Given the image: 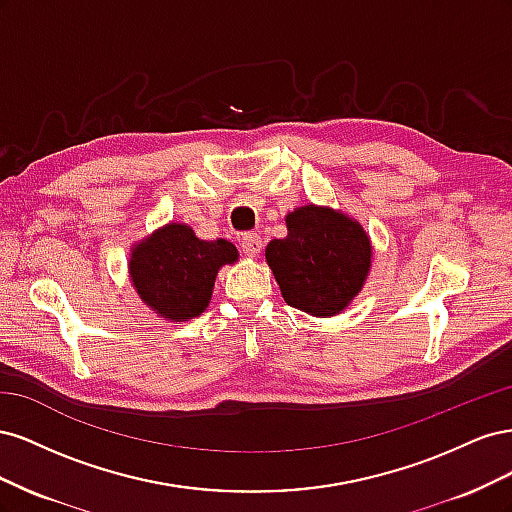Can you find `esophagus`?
Segmentation results:
<instances>
[{
  "label": "esophagus",
  "instance_id": "1",
  "mask_svg": "<svg viewBox=\"0 0 512 512\" xmlns=\"http://www.w3.org/2000/svg\"><path fill=\"white\" fill-rule=\"evenodd\" d=\"M262 247H265V243H262L260 235H256V232H245L241 237V250L247 256H258L262 252Z\"/></svg>",
  "mask_w": 512,
  "mask_h": 512
}]
</instances>
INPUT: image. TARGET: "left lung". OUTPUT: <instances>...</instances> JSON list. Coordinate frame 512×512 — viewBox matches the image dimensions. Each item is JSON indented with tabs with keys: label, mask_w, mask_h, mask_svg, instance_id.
I'll use <instances>...</instances> for the list:
<instances>
[{
	"label": "left lung",
	"mask_w": 512,
	"mask_h": 512,
	"mask_svg": "<svg viewBox=\"0 0 512 512\" xmlns=\"http://www.w3.org/2000/svg\"><path fill=\"white\" fill-rule=\"evenodd\" d=\"M286 228L265 250L284 301L316 318L342 314L371 271L365 228L344 211L312 203L286 213Z\"/></svg>",
	"instance_id": "8db88e82"
}]
</instances>
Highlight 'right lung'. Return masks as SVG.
Returning <instances> with one entry per match:
<instances>
[{
  "instance_id": "right-lung-1",
  "label": "right lung",
  "mask_w": 512,
  "mask_h": 512,
  "mask_svg": "<svg viewBox=\"0 0 512 512\" xmlns=\"http://www.w3.org/2000/svg\"><path fill=\"white\" fill-rule=\"evenodd\" d=\"M237 260L239 252L230 241H203L192 226L168 222L132 245L128 273L151 312L185 322L205 312L218 271Z\"/></svg>"
}]
</instances>
